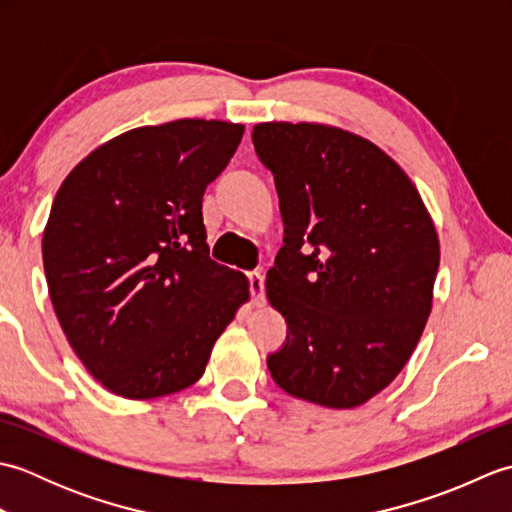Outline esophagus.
Returning a JSON list of instances; mask_svg holds the SVG:
<instances>
[{"label":"esophagus","mask_w":512,"mask_h":512,"mask_svg":"<svg viewBox=\"0 0 512 512\" xmlns=\"http://www.w3.org/2000/svg\"><path fill=\"white\" fill-rule=\"evenodd\" d=\"M248 284H250V297H253L255 306H264V275L255 270V273H248Z\"/></svg>","instance_id":"esophagus-1"}]
</instances>
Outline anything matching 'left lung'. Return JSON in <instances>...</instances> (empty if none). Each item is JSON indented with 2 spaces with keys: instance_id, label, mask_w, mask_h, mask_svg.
I'll return each mask as SVG.
<instances>
[{
  "instance_id": "obj_1",
  "label": "left lung",
  "mask_w": 512,
  "mask_h": 512,
  "mask_svg": "<svg viewBox=\"0 0 512 512\" xmlns=\"http://www.w3.org/2000/svg\"><path fill=\"white\" fill-rule=\"evenodd\" d=\"M253 145L284 217L266 295L288 336L268 356L270 376L314 405H363L400 374L427 325L436 226L407 173L363 136L259 123Z\"/></svg>"
}]
</instances>
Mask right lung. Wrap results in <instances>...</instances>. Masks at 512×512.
Listing matches in <instances>:
<instances>
[{
  "instance_id": "obj_1",
  "label": "right lung",
  "mask_w": 512,
  "mask_h": 512,
  "mask_svg": "<svg viewBox=\"0 0 512 512\" xmlns=\"http://www.w3.org/2000/svg\"><path fill=\"white\" fill-rule=\"evenodd\" d=\"M244 125L180 118L96 147L63 180L43 268L65 339L112 394L187 389L248 301V279L213 262L202 195Z\"/></svg>"
}]
</instances>
